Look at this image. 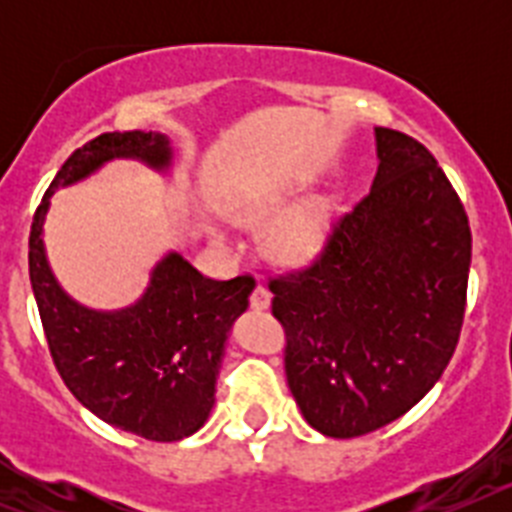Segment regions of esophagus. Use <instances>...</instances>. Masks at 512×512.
I'll list each match as a JSON object with an SVG mask.
<instances>
[{"mask_svg":"<svg viewBox=\"0 0 512 512\" xmlns=\"http://www.w3.org/2000/svg\"><path fill=\"white\" fill-rule=\"evenodd\" d=\"M271 305V292L261 284H256V289L251 292V310H269Z\"/></svg>","mask_w":512,"mask_h":512,"instance_id":"esophagus-1","label":"esophagus"}]
</instances>
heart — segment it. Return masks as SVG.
<instances>
[{"label": "heart", "instance_id": "heart-1", "mask_svg": "<svg viewBox=\"0 0 512 512\" xmlns=\"http://www.w3.org/2000/svg\"><path fill=\"white\" fill-rule=\"evenodd\" d=\"M295 197L289 192H277L271 197H264L261 202L243 207L235 212V220L251 230H261L266 225L276 223L279 216L292 207ZM279 220V219H278ZM280 221V220H279ZM330 230V205L323 200L307 202L305 207L295 210L292 215L283 217L269 233V251L284 264H305L315 253L323 248L325 238ZM210 241L217 248H228V238L220 230H207Z\"/></svg>", "mask_w": 512, "mask_h": 512}]
</instances>
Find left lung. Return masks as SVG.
<instances>
[{"label": "left lung", "instance_id": "obj_1", "mask_svg": "<svg viewBox=\"0 0 512 512\" xmlns=\"http://www.w3.org/2000/svg\"><path fill=\"white\" fill-rule=\"evenodd\" d=\"M377 174L307 269L269 284L287 328V384L302 418L356 438L418 405L454 356L472 233L436 158L374 128Z\"/></svg>", "mask_w": 512, "mask_h": 512}]
</instances>
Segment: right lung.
<instances>
[{
	"label": "right lung",
	"mask_w": 512,
	"mask_h": 512,
	"mask_svg": "<svg viewBox=\"0 0 512 512\" xmlns=\"http://www.w3.org/2000/svg\"><path fill=\"white\" fill-rule=\"evenodd\" d=\"M115 158L169 174L174 146L164 133H104L61 166L30 230V284L53 364L71 395L104 423L148 441H182L200 431L233 323L248 307L251 277H202L182 253L156 261L143 295L128 307L97 310L58 284L45 253V215L58 189L74 187Z\"/></svg>",
	"instance_id": "add662e5"
}]
</instances>
